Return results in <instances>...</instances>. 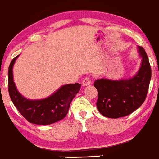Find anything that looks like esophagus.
<instances>
[{
	"instance_id": "obj_1",
	"label": "esophagus",
	"mask_w": 159,
	"mask_h": 159,
	"mask_svg": "<svg viewBox=\"0 0 159 159\" xmlns=\"http://www.w3.org/2000/svg\"><path fill=\"white\" fill-rule=\"evenodd\" d=\"M90 84H91L90 78L88 77V76H87V77L84 78V79L83 81H82V85H83V86L90 85Z\"/></svg>"
}]
</instances>
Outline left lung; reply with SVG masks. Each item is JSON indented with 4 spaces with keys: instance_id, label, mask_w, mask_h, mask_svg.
Wrapping results in <instances>:
<instances>
[{
    "instance_id": "left-lung-1",
    "label": "left lung",
    "mask_w": 159,
    "mask_h": 159,
    "mask_svg": "<svg viewBox=\"0 0 159 159\" xmlns=\"http://www.w3.org/2000/svg\"><path fill=\"white\" fill-rule=\"evenodd\" d=\"M141 66L136 75L120 81L98 79L94 87L98 91L96 106L100 114L108 118H120L134 112L145 101L151 79V66L143 47L138 46Z\"/></svg>"
}]
</instances>
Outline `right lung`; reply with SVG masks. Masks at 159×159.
<instances>
[{
  "label": "right lung",
  "instance_id": "obj_1",
  "mask_svg": "<svg viewBox=\"0 0 159 159\" xmlns=\"http://www.w3.org/2000/svg\"><path fill=\"white\" fill-rule=\"evenodd\" d=\"M16 56L11 61L8 70V90L14 105L29 123L36 125H48L63 120L66 116L69 106L81 84L63 85L49 97L40 100H28L23 97L16 89L12 76V67Z\"/></svg>",
  "mask_w": 159,
  "mask_h": 159
}]
</instances>
